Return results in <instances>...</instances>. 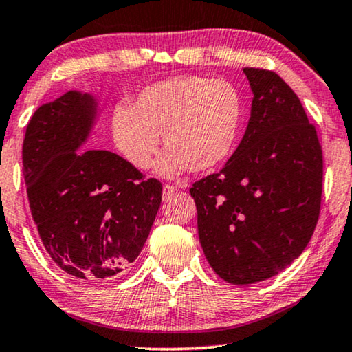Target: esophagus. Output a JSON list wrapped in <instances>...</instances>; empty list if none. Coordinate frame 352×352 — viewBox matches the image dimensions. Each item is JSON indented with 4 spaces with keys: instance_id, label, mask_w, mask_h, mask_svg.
I'll return each instance as SVG.
<instances>
[{
    "instance_id": "esophagus-1",
    "label": "esophagus",
    "mask_w": 352,
    "mask_h": 352,
    "mask_svg": "<svg viewBox=\"0 0 352 352\" xmlns=\"http://www.w3.org/2000/svg\"><path fill=\"white\" fill-rule=\"evenodd\" d=\"M177 190H179V187H175V186H170V184L163 186V194H165V197H170L173 194H176Z\"/></svg>"
}]
</instances>
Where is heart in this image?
I'll return each mask as SVG.
<instances>
[{"instance_id":"1","label":"heart","mask_w":352,"mask_h":352,"mask_svg":"<svg viewBox=\"0 0 352 352\" xmlns=\"http://www.w3.org/2000/svg\"><path fill=\"white\" fill-rule=\"evenodd\" d=\"M243 99L226 80L182 75L139 91L129 105L113 109L112 139L124 160L146 170L158 147H166L158 171L173 176L189 168L206 173L223 165L237 146Z\"/></svg>"}]
</instances>
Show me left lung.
Wrapping results in <instances>:
<instances>
[{
    "label": "left lung",
    "instance_id": "obj_1",
    "mask_svg": "<svg viewBox=\"0 0 352 352\" xmlns=\"http://www.w3.org/2000/svg\"><path fill=\"white\" fill-rule=\"evenodd\" d=\"M252 117L223 170L190 187L201 248L226 282L266 280L302 253L320 213L324 160L316 126L276 72L245 67Z\"/></svg>",
    "mask_w": 352,
    "mask_h": 352
}]
</instances>
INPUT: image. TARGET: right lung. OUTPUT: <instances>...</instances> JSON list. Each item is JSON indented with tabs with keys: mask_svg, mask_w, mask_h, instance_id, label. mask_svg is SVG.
<instances>
[{
	"mask_svg": "<svg viewBox=\"0 0 352 352\" xmlns=\"http://www.w3.org/2000/svg\"><path fill=\"white\" fill-rule=\"evenodd\" d=\"M96 117L89 94L69 91L27 124L22 171L50 258L78 280L117 276L139 256L162 204V182L117 153L81 144Z\"/></svg>",
	"mask_w": 352,
	"mask_h": 352,
	"instance_id": "obj_1",
	"label": "right lung"
}]
</instances>
